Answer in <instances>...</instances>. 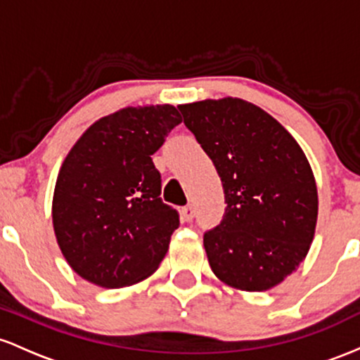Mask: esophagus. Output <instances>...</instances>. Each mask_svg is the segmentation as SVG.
<instances>
[{"label": "esophagus", "mask_w": 360, "mask_h": 360, "mask_svg": "<svg viewBox=\"0 0 360 360\" xmlns=\"http://www.w3.org/2000/svg\"><path fill=\"white\" fill-rule=\"evenodd\" d=\"M181 219L185 221V223H188V221L193 219V216H195V211H193L192 205H185V207H181Z\"/></svg>", "instance_id": "1"}]
</instances>
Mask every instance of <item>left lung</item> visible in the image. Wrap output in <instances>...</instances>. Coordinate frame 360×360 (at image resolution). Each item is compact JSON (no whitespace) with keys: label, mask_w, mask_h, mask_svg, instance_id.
<instances>
[{"label":"left lung","mask_w":360,"mask_h":360,"mask_svg":"<svg viewBox=\"0 0 360 360\" xmlns=\"http://www.w3.org/2000/svg\"><path fill=\"white\" fill-rule=\"evenodd\" d=\"M224 188L223 219L204 233L209 265L241 290L281 284L308 255L318 192L304 153L281 124L240 98L180 105Z\"/></svg>","instance_id":"obj_1"}]
</instances>
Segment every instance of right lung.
<instances>
[{
    "instance_id": "right-lung-1",
    "label": "right lung",
    "mask_w": 360,
    "mask_h": 360,
    "mask_svg": "<svg viewBox=\"0 0 360 360\" xmlns=\"http://www.w3.org/2000/svg\"><path fill=\"white\" fill-rule=\"evenodd\" d=\"M181 122L173 105L127 107L96 120L59 169L52 223L60 252L78 276L107 289L151 276L180 226L161 200L151 156Z\"/></svg>"
}]
</instances>
